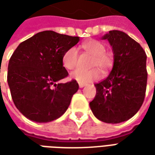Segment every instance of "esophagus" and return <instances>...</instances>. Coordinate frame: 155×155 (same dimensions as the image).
<instances>
[{
  "label": "esophagus",
  "instance_id": "esophagus-1",
  "mask_svg": "<svg viewBox=\"0 0 155 155\" xmlns=\"http://www.w3.org/2000/svg\"><path fill=\"white\" fill-rule=\"evenodd\" d=\"M85 85H86V84H82V83H80V84H79V87L83 88V87H84Z\"/></svg>",
  "mask_w": 155,
  "mask_h": 155
}]
</instances>
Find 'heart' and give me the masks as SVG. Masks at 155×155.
I'll return each instance as SVG.
<instances>
[{
	"mask_svg": "<svg viewBox=\"0 0 155 155\" xmlns=\"http://www.w3.org/2000/svg\"><path fill=\"white\" fill-rule=\"evenodd\" d=\"M84 51L92 56L91 61V67H94L89 71L76 70L71 74V79L79 83L86 84L91 81L98 80L101 77V71H107L113 65V55L105 51L104 45L96 40H91L81 45ZM78 62V51L76 48L71 47L64 52L62 63L65 69L73 70L76 67Z\"/></svg>",
	"mask_w": 155,
	"mask_h": 155,
	"instance_id": "obj_1",
	"label": "heart"
}]
</instances>
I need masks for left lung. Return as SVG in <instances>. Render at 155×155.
<instances>
[{
  "instance_id": "obj_1",
  "label": "left lung",
  "mask_w": 155,
  "mask_h": 155,
  "mask_svg": "<svg viewBox=\"0 0 155 155\" xmlns=\"http://www.w3.org/2000/svg\"><path fill=\"white\" fill-rule=\"evenodd\" d=\"M108 40L114 52V65L106 79L94 84L96 94L90 106L98 120L108 124L126 121L143 104L146 91V54L126 33L110 31Z\"/></svg>"
}]
</instances>
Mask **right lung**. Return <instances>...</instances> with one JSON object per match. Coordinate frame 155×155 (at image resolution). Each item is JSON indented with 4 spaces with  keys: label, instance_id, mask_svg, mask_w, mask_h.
I'll list each match as a JSON object with an SVG mask.
<instances>
[{
    "label": "right lung",
    "instance_id": "1",
    "mask_svg": "<svg viewBox=\"0 0 155 155\" xmlns=\"http://www.w3.org/2000/svg\"><path fill=\"white\" fill-rule=\"evenodd\" d=\"M79 41L78 36L45 31L15 49L9 61L7 81L15 107L27 119L47 123L66 111L79 84L74 80L56 82L68 76L62 58Z\"/></svg>",
    "mask_w": 155,
    "mask_h": 155
}]
</instances>
